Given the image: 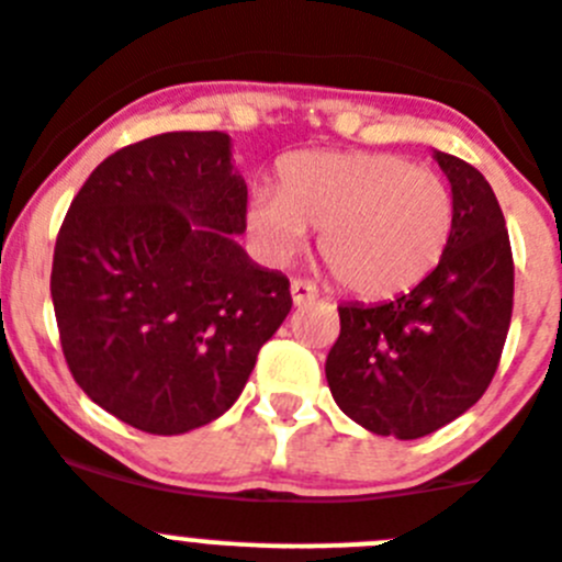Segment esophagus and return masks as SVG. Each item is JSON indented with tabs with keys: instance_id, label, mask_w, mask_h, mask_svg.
Listing matches in <instances>:
<instances>
[{
	"instance_id": "obj_1",
	"label": "esophagus",
	"mask_w": 562,
	"mask_h": 562,
	"mask_svg": "<svg viewBox=\"0 0 562 562\" xmlns=\"http://www.w3.org/2000/svg\"><path fill=\"white\" fill-rule=\"evenodd\" d=\"M291 296L293 305H307V302L318 300V288L307 280H291Z\"/></svg>"
}]
</instances>
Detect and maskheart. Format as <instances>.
<instances>
[{
    "instance_id": "1",
    "label": "heart",
    "mask_w": 562,
    "mask_h": 562,
    "mask_svg": "<svg viewBox=\"0 0 562 562\" xmlns=\"http://www.w3.org/2000/svg\"><path fill=\"white\" fill-rule=\"evenodd\" d=\"M457 221L451 184L431 168L383 150H300L280 161L274 187H257L249 235L274 260L322 229V260L347 291L389 300L426 280Z\"/></svg>"
}]
</instances>
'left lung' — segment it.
Instances as JSON below:
<instances>
[{
    "mask_svg": "<svg viewBox=\"0 0 562 562\" xmlns=\"http://www.w3.org/2000/svg\"><path fill=\"white\" fill-rule=\"evenodd\" d=\"M457 201L437 269L386 305H341L325 372L333 401L367 431L417 439L487 392L513 318L515 266L504 212L473 165L439 154Z\"/></svg>",
    "mask_w": 562,
    "mask_h": 562,
    "instance_id": "left-lung-1",
    "label": "left lung"
}]
</instances>
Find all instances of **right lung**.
Segmentation results:
<instances>
[{
    "mask_svg": "<svg viewBox=\"0 0 562 562\" xmlns=\"http://www.w3.org/2000/svg\"><path fill=\"white\" fill-rule=\"evenodd\" d=\"M246 204L224 131L125 145L86 179L49 293L69 372L100 408L173 437L240 397L293 305L288 277L235 244Z\"/></svg>",
    "mask_w": 562,
    "mask_h": 562,
    "instance_id": "obj_1",
    "label": "right lung"
}]
</instances>
